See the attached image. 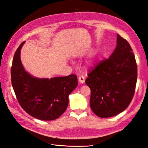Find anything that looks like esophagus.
I'll return each mask as SVG.
<instances>
[{
  "mask_svg": "<svg viewBox=\"0 0 148 148\" xmlns=\"http://www.w3.org/2000/svg\"><path fill=\"white\" fill-rule=\"evenodd\" d=\"M79 83H84V82H85V78H84V77H83V76H80V77H79Z\"/></svg>",
  "mask_w": 148,
  "mask_h": 148,
  "instance_id": "obj_1",
  "label": "esophagus"
}]
</instances>
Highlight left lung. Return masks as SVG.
<instances>
[{"label":"left lung","mask_w":148,"mask_h":148,"mask_svg":"<svg viewBox=\"0 0 148 148\" xmlns=\"http://www.w3.org/2000/svg\"><path fill=\"white\" fill-rule=\"evenodd\" d=\"M117 46L109 59L101 60L88 75L91 110L101 118L111 117L126 109L133 99L137 65L126 39L117 35Z\"/></svg>","instance_id":"left-lung-1"}]
</instances>
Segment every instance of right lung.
I'll return each mask as SVG.
<instances>
[{
	"label": "right lung",
	"mask_w": 148,
	"mask_h": 148,
	"mask_svg": "<svg viewBox=\"0 0 148 148\" xmlns=\"http://www.w3.org/2000/svg\"><path fill=\"white\" fill-rule=\"evenodd\" d=\"M22 42L13 57L11 81L17 100L23 109L41 120H53L63 114L69 96L78 85L76 75L64 77L37 78L26 72L20 59Z\"/></svg>",
	"instance_id": "obj_1"
}]
</instances>
